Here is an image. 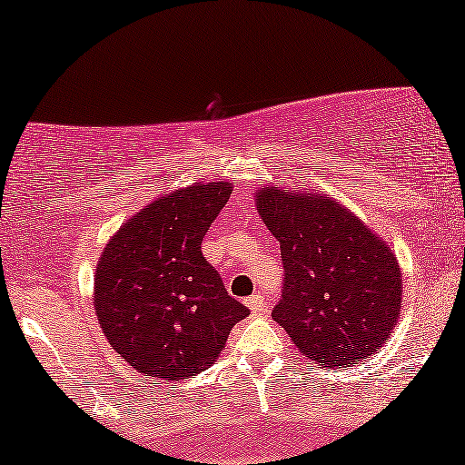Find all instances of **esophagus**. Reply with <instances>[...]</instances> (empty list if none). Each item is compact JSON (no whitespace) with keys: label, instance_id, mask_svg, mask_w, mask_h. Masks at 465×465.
Masks as SVG:
<instances>
[{"label":"esophagus","instance_id":"1","mask_svg":"<svg viewBox=\"0 0 465 465\" xmlns=\"http://www.w3.org/2000/svg\"><path fill=\"white\" fill-rule=\"evenodd\" d=\"M245 304L252 309V313H262V311L266 309V301L260 292L258 294H252L250 298H245Z\"/></svg>","mask_w":465,"mask_h":465}]
</instances>
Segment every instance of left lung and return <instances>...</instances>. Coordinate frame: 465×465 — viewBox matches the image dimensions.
<instances>
[{"label":"left lung","mask_w":465,"mask_h":465,"mask_svg":"<svg viewBox=\"0 0 465 465\" xmlns=\"http://www.w3.org/2000/svg\"><path fill=\"white\" fill-rule=\"evenodd\" d=\"M256 205L282 247L283 290L272 320L320 366L377 351L402 301V275L383 241L328 196L264 188Z\"/></svg>","instance_id":"8db88e82"}]
</instances>
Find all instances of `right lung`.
Wrapping results in <instances>:
<instances>
[{"label": "right lung", "instance_id": "1", "mask_svg": "<svg viewBox=\"0 0 465 465\" xmlns=\"http://www.w3.org/2000/svg\"><path fill=\"white\" fill-rule=\"evenodd\" d=\"M231 183L177 190L131 218L94 272V309L116 353L145 377L180 381L213 364L250 309L232 298L201 243Z\"/></svg>", "mask_w": 465, "mask_h": 465}]
</instances>
